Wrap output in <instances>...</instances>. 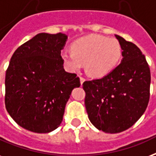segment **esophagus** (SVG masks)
Masks as SVG:
<instances>
[{"instance_id": "obj_1", "label": "esophagus", "mask_w": 156, "mask_h": 156, "mask_svg": "<svg viewBox=\"0 0 156 156\" xmlns=\"http://www.w3.org/2000/svg\"><path fill=\"white\" fill-rule=\"evenodd\" d=\"M85 82V78H83V77H80V83H81V85L83 84V83Z\"/></svg>"}]
</instances>
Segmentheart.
<instances>
[{
	"label": "heart",
	"mask_w": 156,
	"mask_h": 156,
	"mask_svg": "<svg viewBox=\"0 0 156 156\" xmlns=\"http://www.w3.org/2000/svg\"><path fill=\"white\" fill-rule=\"evenodd\" d=\"M71 53L62 52L61 59L68 70L76 72L85 65V71L91 78H99L110 73L122 55L117 39L101 35H89L73 41Z\"/></svg>",
	"instance_id": "b5f03b06"
}]
</instances>
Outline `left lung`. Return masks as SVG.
<instances>
[{"label": "left lung", "instance_id": "obj_1", "mask_svg": "<svg viewBox=\"0 0 156 156\" xmlns=\"http://www.w3.org/2000/svg\"><path fill=\"white\" fill-rule=\"evenodd\" d=\"M115 37L123 51L120 64L102 78L83 84L89 120L106 133L132 127L144 114L150 98L151 72L146 57L135 44Z\"/></svg>", "mask_w": 156, "mask_h": 156}]
</instances>
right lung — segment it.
Wrapping results in <instances>:
<instances>
[{"instance_id": "1", "label": "right lung", "mask_w": 156, "mask_h": 156, "mask_svg": "<svg viewBox=\"0 0 156 156\" xmlns=\"http://www.w3.org/2000/svg\"><path fill=\"white\" fill-rule=\"evenodd\" d=\"M68 36L41 33L20 46L5 73V103L9 115L24 129L46 133L63 120L73 88L75 73L66 72L61 59Z\"/></svg>"}]
</instances>
